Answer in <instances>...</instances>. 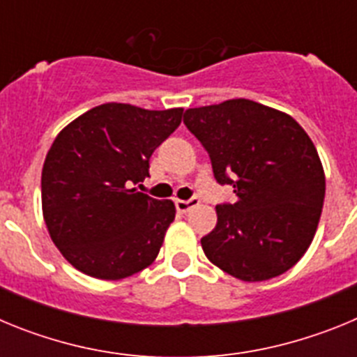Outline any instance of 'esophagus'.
I'll return each instance as SVG.
<instances>
[{
	"label": "esophagus",
	"mask_w": 357,
	"mask_h": 357,
	"mask_svg": "<svg viewBox=\"0 0 357 357\" xmlns=\"http://www.w3.org/2000/svg\"><path fill=\"white\" fill-rule=\"evenodd\" d=\"M198 204H200V200L198 198H189V200H176L175 206H176V211L178 213H188V211H191L193 207H197Z\"/></svg>",
	"instance_id": "34e87169"
}]
</instances>
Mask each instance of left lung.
<instances>
[{
  "label": "left lung",
  "mask_w": 357,
  "mask_h": 357,
  "mask_svg": "<svg viewBox=\"0 0 357 357\" xmlns=\"http://www.w3.org/2000/svg\"><path fill=\"white\" fill-rule=\"evenodd\" d=\"M184 123L238 197L216 206L202 238L207 259L245 282L288 272L313 241L326 197L313 141L289 114L245 98L188 109Z\"/></svg>",
  "instance_id": "left-lung-1"
}]
</instances>
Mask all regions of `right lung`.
<instances>
[{
    "mask_svg": "<svg viewBox=\"0 0 357 357\" xmlns=\"http://www.w3.org/2000/svg\"><path fill=\"white\" fill-rule=\"evenodd\" d=\"M182 112L103 103L55 137L40 178L43 216L55 247L82 273L119 280L155 261L175 204L132 185L150 175L151 153Z\"/></svg>",
    "mask_w": 357,
    "mask_h": 357,
    "instance_id": "right-lung-1",
    "label": "right lung"
}]
</instances>
